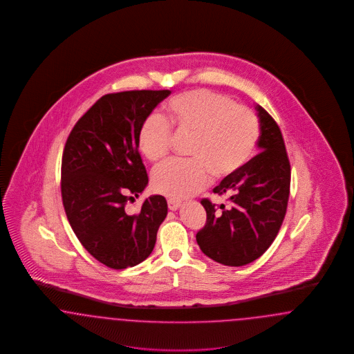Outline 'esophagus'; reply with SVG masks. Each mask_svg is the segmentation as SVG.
<instances>
[{"mask_svg": "<svg viewBox=\"0 0 354 354\" xmlns=\"http://www.w3.org/2000/svg\"><path fill=\"white\" fill-rule=\"evenodd\" d=\"M167 205H169L170 211H178L182 204H180V201H176V200H169Z\"/></svg>", "mask_w": 354, "mask_h": 354, "instance_id": "obj_1", "label": "esophagus"}]
</instances>
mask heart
Listing matches in <instances>:
<instances>
[{
    "label": "heart",
    "instance_id": "b5f03b06",
    "mask_svg": "<svg viewBox=\"0 0 354 354\" xmlns=\"http://www.w3.org/2000/svg\"><path fill=\"white\" fill-rule=\"evenodd\" d=\"M194 134L188 162L171 160L153 175L158 194L171 200L191 198L218 179L236 175L250 160L259 127L254 114L230 97L207 89L180 93L166 104L165 118L149 115L140 129L138 146L150 162L165 159L170 150V127Z\"/></svg>",
    "mask_w": 354,
    "mask_h": 354
}]
</instances>
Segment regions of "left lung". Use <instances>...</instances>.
I'll use <instances>...</instances> for the list:
<instances>
[{
  "instance_id": "left-lung-1",
  "label": "left lung",
  "mask_w": 354,
  "mask_h": 354,
  "mask_svg": "<svg viewBox=\"0 0 354 354\" xmlns=\"http://www.w3.org/2000/svg\"><path fill=\"white\" fill-rule=\"evenodd\" d=\"M257 147L236 175L225 178L213 192L227 195L229 207L216 208L201 200L207 224L196 234L201 252L225 266H243L259 258L275 240L287 209L291 171L281 129L261 105Z\"/></svg>"
}]
</instances>
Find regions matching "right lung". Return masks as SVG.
<instances>
[{"label":"right lung","mask_w":354,"mask_h":354,"mask_svg":"<svg viewBox=\"0 0 354 354\" xmlns=\"http://www.w3.org/2000/svg\"><path fill=\"white\" fill-rule=\"evenodd\" d=\"M171 91H127L102 96L76 122L62 159V198L85 250L114 270L151 254L167 216V201L151 195L141 212L127 214L129 198L149 184L138 153L143 121Z\"/></svg>","instance_id":"add662e5"}]
</instances>
